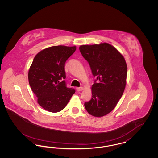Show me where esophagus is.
Instances as JSON below:
<instances>
[{"instance_id": "34e87169", "label": "esophagus", "mask_w": 158, "mask_h": 158, "mask_svg": "<svg viewBox=\"0 0 158 158\" xmlns=\"http://www.w3.org/2000/svg\"><path fill=\"white\" fill-rule=\"evenodd\" d=\"M76 90L78 92L82 91L83 90V88L82 87H77V88H76Z\"/></svg>"}]
</instances>
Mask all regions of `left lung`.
<instances>
[{
  "mask_svg": "<svg viewBox=\"0 0 158 158\" xmlns=\"http://www.w3.org/2000/svg\"><path fill=\"white\" fill-rule=\"evenodd\" d=\"M79 50L97 78L92 87V98L84 105L90 115L102 117L113 111L124 92L126 62L115 47L106 43L81 45Z\"/></svg>",
  "mask_w": 158,
  "mask_h": 158,
  "instance_id": "left-lung-1",
  "label": "left lung"
}]
</instances>
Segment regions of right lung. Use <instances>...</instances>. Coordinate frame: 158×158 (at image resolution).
Here are the masks:
<instances>
[{
  "label": "right lung",
  "instance_id": "obj_1",
  "mask_svg": "<svg viewBox=\"0 0 158 158\" xmlns=\"http://www.w3.org/2000/svg\"><path fill=\"white\" fill-rule=\"evenodd\" d=\"M76 49L75 46L64 45L47 48L38 53L31 65V88L38 104L48 111L57 113L63 110L75 92L66 86L64 66Z\"/></svg>",
  "mask_w": 158,
  "mask_h": 158
}]
</instances>
